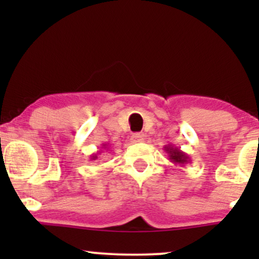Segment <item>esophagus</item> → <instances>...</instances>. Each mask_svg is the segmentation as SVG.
Instances as JSON below:
<instances>
[{
  "instance_id": "34e87169",
  "label": "esophagus",
  "mask_w": 259,
  "mask_h": 259,
  "mask_svg": "<svg viewBox=\"0 0 259 259\" xmlns=\"http://www.w3.org/2000/svg\"><path fill=\"white\" fill-rule=\"evenodd\" d=\"M144 135L140 133H135L132 135V141L135 142V144H139V142H144Z\"/></svg>"
}]
</instances>
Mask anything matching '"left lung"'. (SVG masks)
I'll use <instances>...</instances> for the list:
<instances>
[{
  "label": "left lung",
  "mask_w": 259,
  "mask_h": 259,
  "mask_svg": "<svg viewBox=\"0 0 259 259\" xmlns=\"http://www.w3.org/2000/svg\"><path fill=\"white\" fill-rule=\"evenodd\" d=\"M164 151L168 153V159L170 160L174 165L179 164L183 167V165H185V164H187V163L191 162L189 154L183 152L180 148L174 147L173 145H165Z\"/></svg>",
  "instance_id": "8db88e82"
}]
</instances>
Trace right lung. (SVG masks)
<instances>
[{"mask_svg": "<svg viewBox=\"0 0 259 259\" xmlns=\"http://www.w3.org/2000/svg\"><path fill=\"white\" fill-rule=\"evenodd\" d=\"M107 146H108V145H107V144H103V145H102V148H103V150H106ZM107 151H108V148H107ZM100 153H101V152L99 151V152H97V153L91 154V156H90V159H91V160H96V159H99V154H100Z\"/></svg>", "mask_w": 259, "mask_h": 259, "instance_id": "add662e5", "label": "right lung"}]
</instances>
